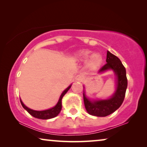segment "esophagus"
Here are the masks:
<instances>
[{
    "label": "esophagus",
    "mask_w": 147,
    "mask_h": 147,
    "mask_svg": "<svg viewBox=\"0 0 147 147\" xmlns=\"http://www.w3.org/2000/svg\"><path fill=\"white\" fill-rule=\"evenodd\" d=\"M75 80L76 81H82V76L81 75H80V74H78V75H76L75 77Z\"/></svg>",
    "instance_id": "obj_1"
}]
</instances>
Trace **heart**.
<instances>
[{"mask_svg":"<svg viewBox=\"0 0 147 147\" xmlns=\"http://www.w3.org/2000/svg\"><path fill=\"white\" fill-rule=\"evenodd\" d=\"M90 53L91 52L90 51H82L77 54L76 57L80 61H84L89 57ZM102 61V57L99 54H93L88 59L87 66L91 69H95L100 65Z\"/></svg>","mask_w":147,"mask_h":147,"instance_id":"obj_1","label":"heart"}]
</instances>
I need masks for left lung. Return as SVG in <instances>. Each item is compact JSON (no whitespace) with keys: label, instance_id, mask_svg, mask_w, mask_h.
Here are the masks:
<instances>
[{"label":"left lung","instance_id":"obj_1","mask_svg":"<svg viewBox=\"0 0 147 147\" xmlns=\"http://www.w3.org/2000/svg\"><path fill=\"white\" fill-rule=\"evenodd\" d=\"M106 62L107 64L101 67L98 73H102L109 69H112L115 71L117 76L115 93L111 98L107 100H95L94 102L88 100L83 93L84 103L86 111L88 114L96 117H107L117 110L123 102L127 88L126 69L119 58L107 51Z\"/></svg>","mask_w":147,"mask_h":147}]
</instances>
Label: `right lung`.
Listing matches in <instances>:
<instances>
[{
	"mask_svg": "<svg viewBox=\"0 0 147 147\" xmlns=\"http://www.w3.org/2000/svg\"><path fill=\"white\" fill-rule=\"evenodd\" d=\"M71 85H70L69 87L64 90L63 93L61 94V96H60L59 102H57V104L56 105L55 107H54L53 108L48 109V110H45V111H34L32 110L28 107H26L25 105L23 104V102H22L21 100L20 99V103H21L22 106L23 108L25 109V110L27 111V112L29 113L30 115H31L32 117H34L35 118H37V119H52V118H54L59 114V113L61 112V109H62V98L64 96L66 93H67L68 90L70 89Z\"/></svg>",
	"mask_w": 147,
	"mask_h": 147,
	"instance_id": "obj_1",
	"label": "right lung"
}]
</instances>
